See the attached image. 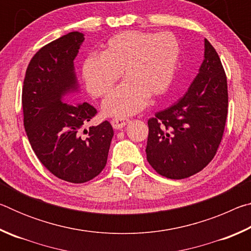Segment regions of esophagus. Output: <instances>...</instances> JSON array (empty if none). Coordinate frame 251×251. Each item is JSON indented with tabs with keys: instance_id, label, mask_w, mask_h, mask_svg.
Listing matches in <instances>:
<instances>
[{
	"instance_id": "34e87169",
	"label": "esophagus",
	"mask_w": 251,
	"mask_h": 251,
	"mask_svg": "<svg viewBox=\"0 0 251 251\" xmlns=\"http://www.w3.org/2000/svg\"><path fill=\"white\" fill-rule=\"evenodd\" d=\"M128 122L129 120H127V118H124V117H115L110 121V123H112V125L115 129L123 128V127H124Z\"/></svg>"
}]
</instances>
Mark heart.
I'll return each instance as SVG.
<instances>
[{
	"instance_id": "obj_1",
	"label": "heart",
	"mask_w": 251,
	"mask_h": 251,
	"mask_svg": "<svg viewBox=\"0 0 251 251\" xmlns=\"http://www.w3.org/2000/svg\"><path fill=\"white\" fill-rule=\"evenodd\" d=\"M179 43L172 33L125 31L106 42L100 55L84 59L82 76L87 91L103 97L120 78L125 80L103 104L109 116H129L139 112L148 99L168 90L175 74Z\"/></svg>"
}]
</instances>
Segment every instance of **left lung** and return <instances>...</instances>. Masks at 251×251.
<instances>
[{
  "mask_svg": "<svg viewBox=\"0 0 251 251\" xmlns=\"http://www.w3.org/2000/svg\"><path fill=\"white\" fill-rule=\"evenodd\" d=\"M186 94L148 120L147 160L159 175L182 179L210 163L222 142L228 113L226 73L205 39V55Z\"/></svg>",
  "mask_w": 251,
  "mask_h": 251,
  "instance_id": "1",
  "label": "left lung"
}]
</instances>
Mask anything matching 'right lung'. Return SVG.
Returning <instances> with one entry per match:
<instances>
[{"label":"right lung","instance_id":"add662e5","mask_svg":"<svg viewBox=\"0 0 251 251\" xmlns=\"http://www.w3.org/2000/svg\"><path fill=\"white\" fill-rule=\"evenodd\" d=\"M83 42V33L71 32L43 46L29 62L22 90L24 128L34 152L54 176L74 184L100 175L114 136L107 121L84 129L97 110L71 100L78 91L74 58Z\"/></svg>","mask_w":251,"mask_h":251}]
</instances>
